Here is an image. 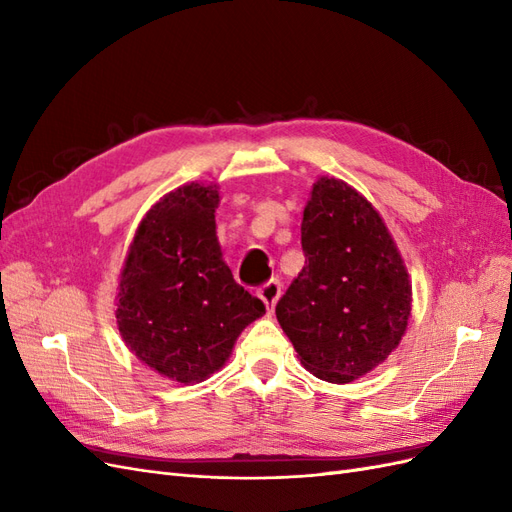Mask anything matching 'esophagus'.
I'll return each instance as SVG.
<instances>
[{"label": "esophagus", "instance_id": "obj_1", "mask_svg": "<svg viewBox=\"0 0 512 512\" xmlns=\"http://www.w3.org/2000/svg\"><path fill=\"white\" fill-rule=\"evenodd\" d=\"M280 294H282V284H280V280H269L267 284H262V286L258 288V297H260L262 303L267 305V312H271V309L275 307L277 299H280Z\"/></svg>", "mask_w": 512, "mask_h": 512}]
</instances>
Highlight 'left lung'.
Returning <instances> with one entry per match:
<instances>
[{"mask_svg": "<svg viewBox=\"0 0 512 512\" xmlns=\"http://www.w3.org/2000/svg\"><path fill=\"white\" fill-rule=\"evenodd\" d=\"M305 267L275 316L301 365L348 384L399 346L412 314V282L382 215L352 185L318 177L303 209Z\"/></svg>", "mask_w": 512, "mask_h": 512, "instance_id": "obj_1", "label": "left lung"}]
</instances>
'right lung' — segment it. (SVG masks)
<instances>
[{
  "mask_svg": "<svg viewBox=\"0 0 512 512\" xmlns=\"http://www.w3.org/2000/svg\"><path fill=\"white\" fill-rule=\"evenodd\" d=\"M218 183H185L138 224L117 286V329L138 361L179 384L220 371L265 305L232 277L215 232Z\"/></svg>",
  "mask_w": 512,
  "mask_h": 512,
  "instance_id": "obj_1",
  "label": "right lung"
}]
</instances>
